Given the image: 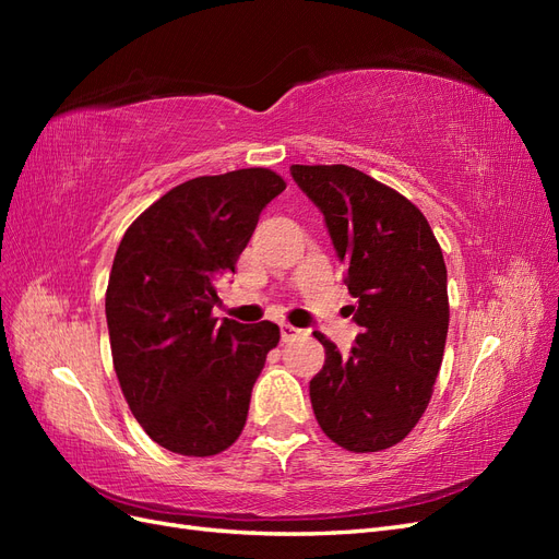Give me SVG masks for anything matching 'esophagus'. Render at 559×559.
<instances>
[{
	"label": "esophagus",
	"instance_id": "34e87169",
	"mask_svg": "<svg viewBox=\"0 0 559 559\" xmlns=\"http://www.w3.org/2000/svg\"><path fill=\"white\" fill-rule=\"evenodd\" d=\"M280 333H282V341H284V343L296 341V337L306 335V331H302V329H296V326H292V324H280Z\"/></svg>",
	"mask_w": 559,
	"mask_h": 559
}]
</instances>
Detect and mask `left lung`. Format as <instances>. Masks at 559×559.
<instances>
[{
	"label": "left lung",
	"mask_w": 559,
	"mask_h": 559,
	"mask_svg": "<svg viewBox=\"0 0 559 559\" xmlns=\"http://www.w3.org/2000/svg\"><path fill=\"white\" fill-rule=\"evenodd\" d=\"M324 222L357 298V345L343 357L326 335L310 380L312 411L333 443L380 452L425 415L448 337V270L433 230L408 198L347 165H292Z\"/></svg>",
	"instance_id": "1"
}]
</instances>
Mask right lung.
I'll return each instance as SVG.
<instances>
[{
  "instance_id": "obj_1",
  "label": "right lung",
  "mask_w": 559,
  "mask_h": 559,
  "mask_svg": "<svg viewBox=\"0 0 559 559\" xmlns=\"http://www.w3.org/2000/svg\"><path fill=\"white\" fill-rule=\"evenodd\" d=\"M286 189L265 167L175 186L116 249L105 310L118 384L142 429L165 450L212 456L245 429L273 321L218 324L216 282L235 273L259 216Z\"/></svg>"
}]
</instances>
